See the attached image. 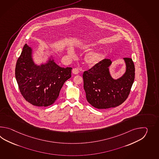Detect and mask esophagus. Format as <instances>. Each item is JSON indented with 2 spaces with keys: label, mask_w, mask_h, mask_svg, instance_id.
<instances>
[{
  "label": "esophagus",
  "mask_w": 159,
  "mask_h": 159,
  "mask_svg": "<svg viewBox=\"0 0 159 159\" xmlns=\"http://www.w3.org/2000/svg\"><path fill=\"white\" fill-rule=\"evenodd\" d=\"M72 73H73V74H74V75H78V73H79V70H78V69L74 68V69H73V70H72Z\"/></svg>",
  "instance_id": "obj_1"
}]
</instances>
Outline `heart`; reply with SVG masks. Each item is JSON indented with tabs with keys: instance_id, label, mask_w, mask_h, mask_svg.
I'll return each mask as SVG.
<instances>
[{
	"instance_id": "b5f03b06",
	"label": "heart",
	"mask_w": 159,
	"mask_h": 159,
	"mask_svg": "<svg viewBox=\"0 0 159 159\" xmlns=\"http://www.w3.org/2000/svg\"><path fill=\"white\" fill-rule=\"evenodd\" d=\"M94 47L93 44H86L82 46V49L85 51H90ZM68 54L72 57L75 56V50L73 47H69L67 49ZM103 58V54L101 52L98 51H93L89 52L85 55L84 62L86 64L90 67H93L99 63Z\"/></svg>"
}]
</instances>
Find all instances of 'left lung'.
I'll list each match as a JSON object with an SVG mask.
<instances>
[{
	"instance_id": "obj_1",
	"label": "left lung",
	"mask_w": 159,
	"mask_h": 159,
	"mask_svg": "<svg viewBox=\"0 0 159 159\" xmlns=\"http://www.w3.org/2000/svg\"><path fill=\"white\" fill-rule=\"evenodd\" d=\"M125 70L118 78L111 76L109 67L112 61L104 59L83 74L86 97L90 105L98 109L115 107L128 97L135 79V65L132 58H124Z\"/></svg>"
}]
</instances>
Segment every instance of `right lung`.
<instances>
[{
    "instance_id": "right-lung-1",
    "label": "right lung",
    "mask_w": 159,
    "mask_h": 159,
    "mask_svg": "<svg viewBox=\"0 0 159 159\" xmlns=\"http://www.w3.org/2000/svg\"><path fill=\"white\" fill-rule=\"evenodd\" d=\"M33 54V49L25 44L16 62L15 77L27 101L34 106L47 107L57 99L65 81L71 77L72 68L60 67L52 55L37 64Z\"/></svg>"
}]
</instances>
